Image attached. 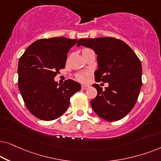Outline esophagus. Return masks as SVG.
Instances as JSON below:
<instances>
[{"mask_svg":"<svg viewBox=\"0 0 161 161\" xmlns=\"http://www.w3.org/2000/svg\"><path fill=\"white\" fill-rule=\"evenodd\" d=\"M88 85H82V90H86L87 88H88Z\"/></svg>","mask_w":161,"mask_h":161,"instance_id":"1","label":"esophagus"}]
</instances>
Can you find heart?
I'll return each mask as SVG.
<instances>
[{
    "label": "heart",
    "mask_w": 161,
    "mask_h": 161,
    "mask_svg": "<svg viewBox=\"0 0 161 161\" xmlns=\"http://www.w3.org/2000/svg\"><path fill=\"white\" fill-rule=\"evenodd\" d=\"M85 50H87V48H85L83 51H85ZM77 78H78L79 81H82V82H83V81L85 80V76H84V75H82V74H78V75H77Z\"/></svg>",
    "instance_id": "1"
}]
</instances>
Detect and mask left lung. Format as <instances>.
Segmentation results:
<instances>
[{"label":"left lung","mask_w":161,"mask_h":161,"mask_svg":"<svg viewBox=\"0 0 161 161\" xmlns=\"http://www.w3.org/2000/svg\"><path fill=\"white\" fill-rule=\"evenodd\" d=\"M91 48L97 54L96 82H108L102 91L93 85L97 96L91 100L92 108L102 119L115 121L123 119L138 99L142 86V66L140 59L128 45L113 37L80 39L77 46Z\"/></svg>","instance_id":"1"}]
</instances>
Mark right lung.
<instances>
[{
  "label": "right lung",
  "mask_w": 161,
  "mask_h": 161,
  "mask_svg": "<svg viewBox=\"0 0 161 161\" xmlns=\"http://www.w3.org/2000/svg\"><path fill=\"white\" fill-rule=\"evenodd\" d=\"M77 41L62 37L38 40L19 59V90L27 109L38 119H58L68 110L70 97L81 90V85L72 79L62 85L54 81Z\"/></svg>",
  "instance_id": "1"
}]
</instances>
